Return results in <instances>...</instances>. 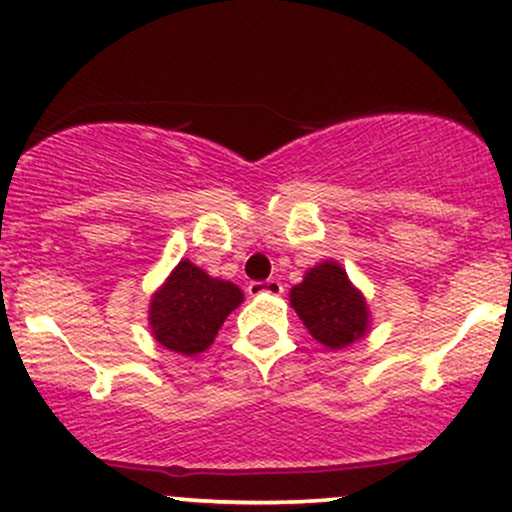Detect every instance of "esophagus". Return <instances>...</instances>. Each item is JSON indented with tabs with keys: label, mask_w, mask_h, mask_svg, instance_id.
Segmentation results:
<instances>
[{
	"label": "esophagus",
	"mask_w": 512,
	"mask_h": 512,
	"mask_svg": "<svg viewBox=\"0 0 512 512\" xmlns=\"http://www.w3.org/2000/svg\"><path fill=\"white\" fill-rule=\"evenodd\" d=\"M250 296H281L284 293V284L276 279H267V281H252L248 286Z\"/></svg>",
	"instance_id": "obj_1"
}]
</instances>
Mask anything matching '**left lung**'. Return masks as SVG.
I'll use <instances>...</instances> for the list:
<instances>
[{"label": "left lung", "instance_id": "left-lung-1", "mask_svg": "<svg viewBox=\"0 0 512 512\" xmlns=\"http://www.w3.org/2000/svg\"><path fill=\"white\" fill-rule=\"evenodd\" d=\"M289 301L310 337L332 351L346 349L370 330L366 296L351 284L342 264L334 260L310 267L301 284L291 289Z\"/></svg>", "mask_w": 512, "mask_h": 512}]
</instances>
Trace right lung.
<instances>
[{
  "instance_id": "1",
  "label": "right lung",
  "mask_w": 512,
  "mask_h": 512,
  "mask_svg": "<svg viewBox=\"0 0 512 512\" xmlns=\"http://www.w3.org/2000/svg\"><path fill=\"white\" fill-rule=\"evenodd\" d=\"M243 303L233 281L209 276L190 260L175 264L149 303V330L168 351L197 356L214 344L223 320Z\"/></svg>"
}]
</instances>
